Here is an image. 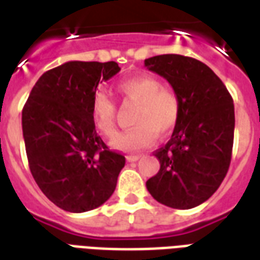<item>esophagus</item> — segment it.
<instances>
[{
	"label": "esophagus",
	"instance_id": "1",
	"mask_svg": "<svg viewBox=\"0 0 260 260\" xmlns=\"http://www.w3.org/2000/svg\"><path fill=\"white\" fill-rule=\"evenodd\" d=\"M141 158V156H136V154H129V156H126V160L128 161H138Z\"/></svg>",
	"mask_w": 260,
	"mask_h": 260
}]
</instances>
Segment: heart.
Here are the masks:
<instances>
[{"mask_svg": "<svg viewBox=\"0 0 260 260\" xmlns=\"http://www.w3.org/2000/svg\"><path fill=\"white\" fill-rule=\"evenodd\" d=\"M117 91L125 103L138 104L134 129L122 132L111 141V147L135 153L152 146L160 136L174 129L181 115V100L177 91L161 85L149 75H141L119 82ZM91 118L96 129L106 138L117 134V106L110 97L97 91L91 100Z\"/></svg>", "mask_w": 260, "mask_h": 260, "instance_id": "1", "label": "heart"}]
</instances>
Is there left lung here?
<instances>
[{"label":"left lung","instance_id":"8db88e82","mask_svg":"<svg viewBox=\"0 0 260 260\" xmlns=\"http://www.w3.org/2000/svg\"><path fill=\"white\" fill-rule=\"evenodd\" d=\"M145 67L167 79L181 100L171 139L154 152L160 170L147 180V191L173 209L199 206L217 191L231 163L233 97L212 69L191 57L156 55Z\"/></svg>","mask_w":260,"mask_h":260}]
</instances>
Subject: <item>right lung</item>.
<instances>
[{
	"label": "right lung",
	"mask_w": 260,
	"mask_h": 260,
	"mask_svg": "<svg viewBox=\"0 0 260 260\" xmlns=\"http://www.w3.org/2000/svg\"><path fill=\"white\" fill-rule=\"evenodd\" d=\"M117 62L69 61L44 72L22 110L30 173L54 205L71 213L102 206L125 166L96 134L91 100L100 80L118 74Z\"/></svg>",
	"instance_id": "1"
}]
</instances>
